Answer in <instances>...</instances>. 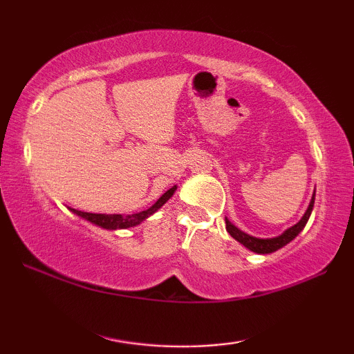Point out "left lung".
I'll use <instances>...</instances> for the list:
<instances>
[{"label": "left lung", "instance_id": "obj_1", "mask_svg": "<svg viewBox=\"0 0 354 354\" xmlns=\"http://www.w3.org/2000/svg\"><path fill=\"white\" fill-rule=\"evenodd\" d=\"M314 201H315V190L313 194V198H310V203L308 206V211L304 212V215L301 217V220L298 221L297 225H293L289 230H286L283 234L278 236V237H272V239H259V237H253L247 234V232H243L236 227L234 225L231 223L230 220L225 217V223H226V231L230 232L231 237H234L237 242H241L243 247H247L250 251H254L257 254H268V253H273V251H277L279 248H283L284 245H287L289 242H292L293 239H295L299 232L303 231V227L306 226L308 220L310 217V212H313V207H314Z\"/></svg>", "mask_w": 354, "mask_h": 354}]
</instances>
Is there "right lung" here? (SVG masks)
Listing matches in <instances>:
<instances>
[{"instance_id": "1", "label": "right lung", "mask_w": 354, "mask_h": 354, "mask_svg": "<svg viewBox=\"0 0 354 354\" xmlns=\"http://www.w3.org/2000/svg\"><path fill=\"white\" fill-rule=\"evenodd\" d=\"M176 192V185H173L171 189H169L165 192V194L160 196V198L154 203V205L147 209V211H142V212H137V214H131V215H120V214H92V212H82V211H77V209H71L70 211L80 215V217L86 218L87 221H91V223L97 225L104 227V230H127V227L131 226H137L140 225L143 220H147L149 215H153L158 209L162 207L169 198H171L173 194Z\"/></svg>"}]
</instances>
